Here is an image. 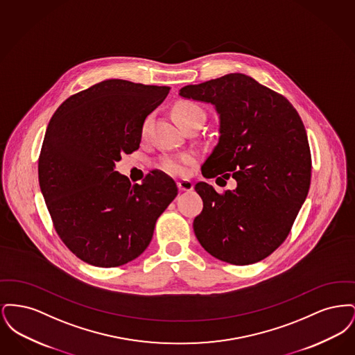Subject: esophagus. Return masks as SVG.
Returning a JSON list of instances; mask_svg holds the SVG:
<instances>
[{"instance_id":"1","label":"esophagus","mask_w":355,"mask_h":355,"mask_svg":"<svg viewBox=\"0 0 355 355\" xmlns=\"http://www.w3.org/2000/svg\"><path fill=\"white\" fill-rule=\"evenodd\" d=\"M177 186H178V189H180V191H191V190L194 189L193 182L189 181V180H181V181H178Z\"/></svg>"}]
</instances>
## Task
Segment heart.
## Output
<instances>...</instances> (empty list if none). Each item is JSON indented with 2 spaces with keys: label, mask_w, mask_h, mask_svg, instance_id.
Instances as JSON below:
<instances>
[{
  "label": "heart",
  "mask_w": 355,
  "mask_h": 355,
  "mask_svg": "<svg viewBox=\"0 0 355 355\" xmlns=\"http://www.w3.org/2000/svg\"><path fill=\"white\" fill-rule=\"evenodd\" d=\"M198 116L203 117V112L200 106L191 102H180L174 107V117L180 125ZM194 162H196V155L193 153H186L181 155H170V157L162 158L161 168L166 170L170 174L184 175L187 173L189 166L193 165Z\"/></svg>",
  "instance_id": "obj_1"
}]
</instances>
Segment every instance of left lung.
<instances>
[{"label":"left lung","instance_id":"left-lung-1","mask_svg":"<svg viewBox=\"0 0 355 355\" xmlns=\"http://www.w3.org/2000/svg\"><path fill=\"white\" fill-rule=\"evenodd\" d=\"M180 96L211 103L220 119L203 177L232 173L236 181L223 194L206 182L196 185L203 201L196 236L223 262L255 263L286 239L306 200L311 155L304 122L284 96L242 73L187 85Z\"/></svg>","mask_w":355,"mask_h":355}]
</instances>
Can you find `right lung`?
I'll return each mask as SVG.
<instances>
[{"instance_id": "1", "label": "right lung", "mask_w": 355, "mask_h": 355, "mask_svg": "<svg viewBox=\"0 0 355 355\" xmlns=\"http://www.w3.org/2000/svg\"><path fill=\"white\" fill-rule=\"evenodd\" d=\"M169 86L106 80L55 110L38 159V181L55 232L86 263L116 268L152 241L158 217L175 198V182L153 170L142 184L116 171L139 148L146 117Z\"/></svg>"}]
</instances>
